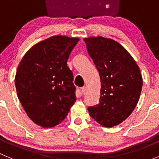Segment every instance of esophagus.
I'll use <instances>...</instances> for the list:
<instances>
[{"instance_id":"obj_1","label":"esophagus","mask_w":159,"mask_h":159,"mask_svg":"<svg viewBox=\"0 0 159 159\" xmlns=\"http://www.w3.org/2000/svg\"><path fill=\"white\" fill-rule=\"evenodd\" d=\"M81 93H85V92H86V88L85 86H83V87H82L81 88Z\"/></svg>"}]
</instances>
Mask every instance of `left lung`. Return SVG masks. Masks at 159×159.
<instances>
[{
    "label": "left lung",
    "mask_w": 159,
    "mask_h": 159,
    "mask_svg": "<svg viewBox=\"0 0 159 159\" xmlns=\"http://www.w3.org/2000/svg\"><path fill=\"white\" fill-rule=\"evenodd\" d=\"M83 40L101 80L99 104L89 107V113L102 127L118 125L139 102L143 86L140 70L130 54L113 39L93 36Z\"/></svg>",
    "instance_id": "1"
}]
</instances>
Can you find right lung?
Returning <instances> with one entry per match:
<instances>
[{"instance_id":"right-lung-1","label":"right lung","mask_w":159,"mask_h":159,"mask_svg":"<svg viewBox=\"0 0 159 159\" xmlns=\"http://www.w3.org/2000/svg\"><path fill=\"white\" fill-rule=\"evenodd\" d=\"M80 39L54 35L33 45L19 64L15 85L28 117L43 128L62 122L76 102L67 59Z\"/></svg>"}]
</instances>
